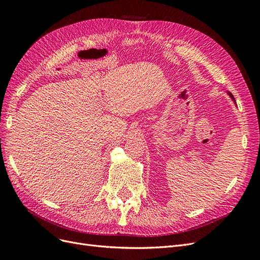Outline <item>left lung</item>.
Returning a JSON list of instances; mask_svg holds the SVG:
<instances>
[{"mask_svg": "<svg viewBox=\"0 0 260 260\" xmlns=\"http://www.w3.org/2000/svg\"><path fill=\"white\" fill-rule=\"evenodd\" d=\"M229 95H230V96H231V98H232V99L234 100V98H233V95H232V94H231V93H229Z\"/></svg>", "mask_w": 260, "mask_h": 260, "instance_id": "8db88e82", "label": "left lung"}]
</instances>
